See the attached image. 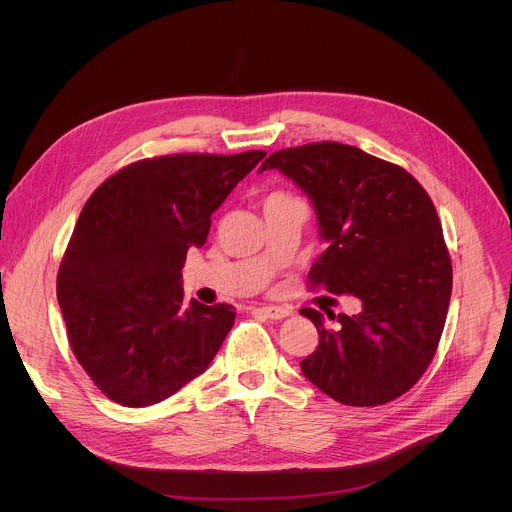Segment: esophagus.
Instances as JSON below:
<instances>
[{
    "label": "esophagus",
    "mask_w": 512,
    "mask_h": 512,
    "mask_svg": "<svg viewBox=\"0 0 512 512\" xmlns=\"http://www.w3.org/2000/svg\"><path fill=\"white\" fill-rule=\"evenodd\" d=\"M257 312H261L265 318L269 320H283L289 316V310L287 308H281V306H263L259 308Z\"/></svg>",
    "instance_id": "34e87169"
}]
</instances>
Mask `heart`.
<instances>
[{"mask_svg":"<svg viewBox=\"0 0 512 512\" xmlns=\"http://www.w3.org/2000/svg\"><path fill=\"white\" fill-rule=\"evenodd\" d=\"M289 198H291V196L285 194V192H273L271 196H267L265 202H269V200H289Z\"/></svg>","mask_w":512,"mask_h":512,"instance_id":"1","label":"heart"}]
</instances>
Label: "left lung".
Masks as SVG:
<instances>
[{"instance_id": "8db88e82", "label": "left lung", "mask_w": 512, "mask_h": 512, "mask_svg": "<svg viewBox=\"0 0 512 512\" xmlns=\"http://www.w3.org/2000/svg\"><path fill=\"white\" fill-rule=\"evenodd\" d=\"M265 170L294 180L314 204L326 251L308 273L310 287L362 304L354 316L338 314L334 328L318 310H302L320 336L302 373L344 405L401 397L429 367L452 296V261L431 198L401 166L338 141L275 152Z\"/></svg>"}]
</instances>
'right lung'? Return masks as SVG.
Here are the masks:
<instances>
[{
    "instance_id": "right-lung-1",
    "label": "right lung",
    "mask_w": 512,
    "mask_h": 512,
    "mask_svg": "<svg viewBox=\"0 0 512 512\" xmlns=\"http://www.w3.org/2000/svg\"><path fill=\"white\" fill-rule=\"evenodd\" d=\"M265 158L172 154L139 160L87 200L58 269L68 342L115 403L148 407L208 369L235 322L229 304L184 306L182 267L212 212Z\"/></svg>"
}]
</instances>
